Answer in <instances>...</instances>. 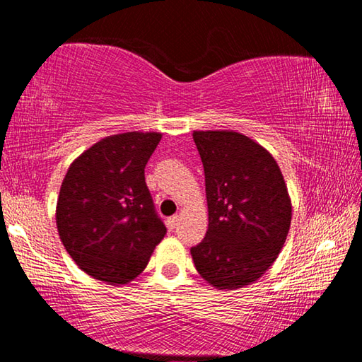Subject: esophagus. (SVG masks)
<instances>
[{
  "mask_svg": "<svg viewBox=\"0 0 362 362\" xmlns=\"http://www.w3.org/2000/svg\"><path fill=\"white\" fill-rule=\"evenodd\" d=\"M179 220H180V217L179 216H173V217H169L168 218V226L170 230H174L177 225H179Z\"/></svg>",
  "mask_w": 362,
  "mask_h": 362,
  "instance_id": "34e87169",
  "label": "esophagus"
}]
</instances>
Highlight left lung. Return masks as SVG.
I'll use <instances>...</instances> for the list:
<instances>
[{"instance_id":"obj_1","label":"left lung","mask_w":362,"mask_h":362,"mask_svg":"<svg viewBox=\"0 0 362 362\" xmlns=\"http://www.w3.org/2000/svg\"><path fill=\"white\" fill-rule=\"evenodd\" d=\"M204 168L209 226L192 247L212 287L252 284L273 265L291 228L292 203L272 153L235 131H194Z\"/></svg>"}]
</instances>
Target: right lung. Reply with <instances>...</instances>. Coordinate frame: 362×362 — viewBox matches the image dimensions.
I'll list each match as a JSON object with an SVG mask.
<instances>
[{
    "label": "right lung",
    "mask_w": 362,
    "mask_h": 362,
    "mask_svg": "<svg viewBox=\"0 0 362 362\" xmlns=\"http://www.w3.org/2000/svg\"><path fill=\"white\" fill-rule=\"evenodd\" d=\"M159 132H122L102 139L70 164L60 187V241L94 279L131 283L166 235L145 183V166Z\"/></svg>",
    "instance_id": "add662e5"
}]
</instances>
